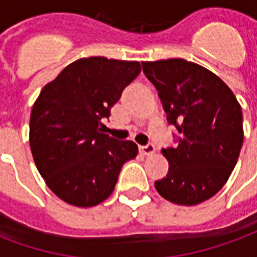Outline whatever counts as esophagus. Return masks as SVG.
I'll return each instance as SVG.
<instances>
[{"instance_id": "34e87169", "label": "esophagus", "mask_w": 257, "mask_h": 257, "mask_svg": "<svg viewBox=\"0 0 257 257\" xmlns=\"http://www.w3.org/2000/svg\"><path fill=\"white\" fill-rule=\"evenodd\" d=\"M140 151H142V154H145V156H151V154H154V151H156V146L153 145V143H149V145L142 146V147H140Z\"/></svg>"}]
</instances>
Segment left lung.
<instances>
[{
    "mask_svg": "<svg viewBox=\"0 0 257 257\" xmlns=\"http://www.w3.org/2000/svg\"><path fill=\"white\" fill-rule=\"evenodd\" d=\"M169 125L180 135L162 149L168 175L157 180L161 197L178 205H197L220 191L243 143L242 111L231 89L217 75L184 59L143 62Z\"/></svg>",
    "mask_w": 257,
    "mask_h": 257,
    "instance_id": "8db88e82",
    "label": "left lung"
}]
</instances>
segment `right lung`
Segmentation results:
<instances>
[{
    "label": "right lung",
    "mask_w": 257,
    "mask_h": 257,
    "mask_svg": "<svg viewBox=\"0 0 257 257\" xmlns=\"http://www.w3.org/2000/svg\"><path fill=\"white\" fill-rule=\"evenodd\" d=\"M142 71L139 62L88 58L44 86L30 117V147L48 187L88 208L110 197L121 168L138 156L131 140L103 134V119Z\"/></svg>",
    "instance_id": "1"
}]
</instances>
